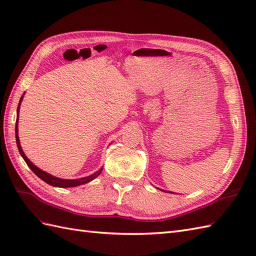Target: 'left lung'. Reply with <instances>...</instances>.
<instances>
[{
  "label": "left lung",
  "instance_id": "left-lung-1",
  "mask_svg": "<svg viewBox=\"0 0 256 256\" xmlns=\"http://www.w3.org/2000/svg\"><path fill=\"white\" fill-rule=\"evenodd\" d=\"M167 192H168V191H167ZM169 193H170V192H169ZM171 193H172V192H171Z\"/></svg>",
  "mask_w": 256,
  "mask_h": 256
}]
</instances>
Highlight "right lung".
Segmentation results:
<instances>
[{"label":"right lung","instance_id":"add662e5","mask_svg":"<svg viewBox=\"0 0 256 256\" xmlns=\"http://www.w3.org/2000/svg\"><path fill=\"white\" fill-rule=\"evenodd\" d=\"M25 94V92H24ZM24 98V94L22 96L20 100V104H18V106H17V118H16V126H15V135H16V144H17V147H18V150H20V154L22 155V157L24 158V160H25L27 166L29 168L32 169V171L34 172V174L36 176H38L41 180L44 181L46 183L50 184V186H56V188H74V186H82V184H85V183H88L90 182L92 180L96 179V178L101 174V171H102V168H101L100 170H98L97 172H94V174L88 176H84V178H80V179H75V180H66V179H60V178H56L54 176H51L48 174V172L44 171L39 169L38 167H36V166L29 160L25 152H22V146H20V138H18V114H20V106L22 104V100Z\"/></svg>","mask_w":256,"mask_h":256}]
</instances>
